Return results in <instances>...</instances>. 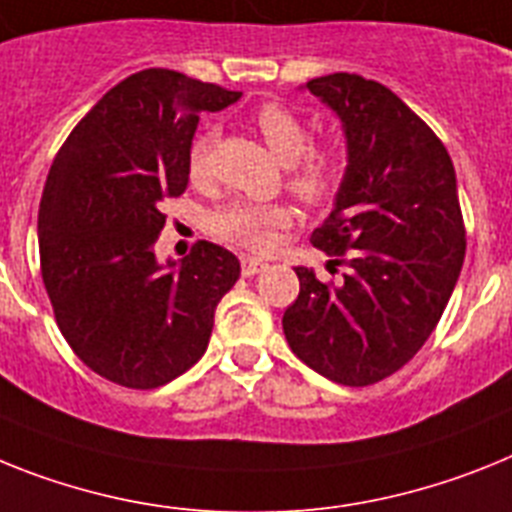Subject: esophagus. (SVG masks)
I'll return each instance as SVG.
<instances>
[{"label":"esophagus","mask_w":512,"mask_h":512,"mask_svg":"<svg viewBox=\"0 0 512 512\" xmlns=\"http://www.w3.org/2000/svg\"><path fill=\"white\" fill-rule=\"evenodd\" d=\"M265 265L268 263H263V260H257V257H242V273L244 276H257V273H260V270H265Z\"/></svg>","instance_id":"34e87169"}]
</instances>
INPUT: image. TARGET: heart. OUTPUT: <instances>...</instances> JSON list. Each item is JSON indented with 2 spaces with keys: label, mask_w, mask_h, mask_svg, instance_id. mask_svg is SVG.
Listing matches in <instances>:
<instances>
[{
  "label": "heart",
  "mask_w": 512,
  "mask_h": 512,
  "mask_svg": "<svg viewBox=\"0 0 512 512\" xmlns=\"http://www.w3.org/2000/svg\"><path fill=\"white\" fill-rule=\"evenodd\" d=\"M257 132L268 143L270 153L289 166V190L309 205L333 200L343 182V156L333 145H312V132L302 117L283 103H263L252 114ZM218 130L203 127L192 137L187 150V174L192 184L210 179V158L216 148ZM289 223V208L283 205L236 203L223 205L210 218V231L226 242L244 249H268L276 239V229Z\"/></svg>",
  "instance_id": "b5f03b06"
}]
</instances>
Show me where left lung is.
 I'll return each instance as SVG.
<instances>
[{
    "mask_svg": "<svg viewBox=\"0 0 512 512\" xmlns=\"http://www.w3.org/2000/svg\"><path fill=\"white\" fill-rule=\"evenodd\" d=\"M304 88L336 111L346 135L343 182L312 244L349 270L322 283L296 268L283 333L307 367L364 388L414 359L461 276L455 169L440 137L385 85L336 72Z\"/></svg>",
    "mask_w": 512,
    "mask_h": 512,
    "instance_id": "8db88e82",
    "label": "left lung"
}]
</instances>
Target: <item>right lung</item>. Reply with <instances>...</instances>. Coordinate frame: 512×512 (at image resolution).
<instances>
[{
  "instance_id": "add662e5",
  "label": "right lung",
  "mask_w": 512,
  "mask_h": 512,
  "mask_svg": "<svg viewBox=\"0 0 512 512\" xmlns=\"http://www.w3.org/2000/svg\"><path fill=\"white\" fill-rule=\"evenodd\" d=\"M242 93L174 70L122 80L77 122L46 176L38 252L62 336L96 375L150 390L205 354L213 315L239 278L229 249L197 242L156 260L166 197L187 190L200 111Z\"/></svg>"
}]
</instances>
